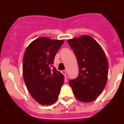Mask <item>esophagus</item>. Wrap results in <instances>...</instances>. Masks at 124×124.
Masks as SVG:
<instances>
[{
  "mask_svg": "<svg viewBox=\"0 0 124 124\" xmlns=\"http://www.w3.org/2000/svg\"><path fill=\"white\" fill-rule=\"evenodd\" d=\"M66 72H67V71H66V70H63V71H62V73L64 74V76H65V77L66 76Z\"/></svg>",
  "mask_w": 124,
  "mask_h": 124,
  "instance_id": "1",
  "label": "esophagus"
}]
</instances>
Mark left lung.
Returning <instances> with one entry per match:
<instances>
[{
    "label": "left lung",
    "mask_w": 124,
    "mask_h": 124,
    "mask_svg": "<svg viewBox=\"0 0 124 124\" xmlns=\"http://www.w3.org/2000/svg\"><path fill=\"white\" fill-rule=\"evenodd\" d=\"M78 60V76L69 81L75 97L84 102L93 101L101 94L108 75L105 53L93 38L83 35L68 40Z\"/></svg>",
    "instance_id": "obj_1"
}]
</instances>
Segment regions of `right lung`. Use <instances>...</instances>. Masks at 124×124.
I'll list each match as a JSON object with an SVG mask.
<instances>
[{
    "label": "right lung",
    "instance_id": "1",
    "mask_svg": "<svg viewBox=\"0 0 124 124\" xmlns=\"http://www.w3.org/2000/svg\"><path fill=\"white\" fill-rule=\"evenodd\" d=\"M63 40L40 37L27 47L23 60V76L27 89L36 101L51 105L58 98L64 76L53 66Z\"/></svg>",
    "mask_w": 124,
    "mask_h": 124
}]
</instances>
